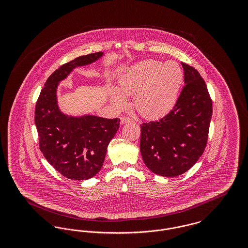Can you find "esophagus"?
Here are the masks:
<instances>
[{
    "label": "esophagus",
    "mask_w": 248,
    "mask_h": 248,
    "mask_svg": "<svg viewBox=\"0 0 248 248\" xmlns=\"http://www.w3.org/2000/svg\"><path fill=\"white\" fill-rule=\"evenodd\" d=\"M132 122H134L132 119L129 118V117H122L121 118V124H127V123H132Z\"/></svg>",
    "instance_id": "esophagus-1"
}]
</instances>
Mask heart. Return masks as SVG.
<instances>
[{
	"label": "heart",
	"instance_id": "1",
	"mask_svg": "<svg viewBox=\"0 0 248 248\" xmlns=\"http://www.w3.org/2000/svg\"><path fill=\"white\" fill-rule=\"evenodd\" d=\"M184 80V72L176 61L162 63L148 59L133 66L119 81L121 91L134 94V107L144 118H160L177 103ZM111 99L124 106L126 97L117 89L111 90Z\"/></svg>",
	"mask_w": 248,
	"mask_h": 248
}]
</instances>
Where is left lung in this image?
Masks as SVG:
<instances>
[{
  "label": "left lung",
  "mask_w": 248,
  "mask_h": 248,
  "mask_svg": "<svg viewBox=\"0 0 248 248\" xmlns=\"http://www.w3.org/2000/svg\"><path fill=\"white\" fill-rule=\"evenodd\" d=\"M184 83L175 107L165 117L140 124L144 164L156 175L177 177L196 164L208 140L212 100L193 67L181 63Z\"/></svg>",
  "instance_id": "obj_1"
}]
</instances>
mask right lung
<instances>
[{
  "label": "right lung",
  "instance_id": "1",
  "mask_svg": "<svg viewBox=\"0 0 248 248\" xmlns=\"http://www.w3.org/2000/svg\"><path fill=\"white\" fill-rule=\"evenodd\" d=\"M102 56V52L89 54L59 67L49 76L36 102L40 150L58 172L73 180H85L99 172L120 119L66 115L59 110L57 88L74 68L91 64Z\"/></svg>",
  "mask_w": 248,
  "mask_h": 248
}]
</instances>
